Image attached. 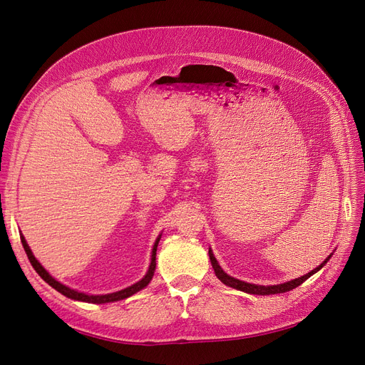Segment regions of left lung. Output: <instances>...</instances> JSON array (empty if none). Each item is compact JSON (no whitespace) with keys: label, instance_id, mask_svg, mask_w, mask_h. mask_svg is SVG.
Masks as SVG:
<instances>
[{"label":"left lung","instance_id":"1","mask_svg":"<svg viewBox=\"0 0 365 365\" xmlns=\"http://www.w3.org/2000/svg\"><path fill=\"white\" fill-rule=\"evenodd\" d=\"M209 257H210V262H212V267L215 270V274L217 276V279L227 284V287H231L234 289H239V291H243V292H247V294H255V295H272V294H282V292H288V291H292L294 288L299 287L301 283L306 282L310 276H313L314 273H318L321 268L329 261L331 255L319 265L316 267L314 270H312L310 273L301 276L298 279H294V280H289V282H284V283H280V284H270V287H262V284H253V283H247V282H243V280H239V279H234L231 276H228L224 270H222L220 265L217 264L213 252L209 250Z\"/></svg>","mask_w":365,"mask_h":365}]
</instances>
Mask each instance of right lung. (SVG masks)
<instances>
[{"label": "right lung", "instance_id": "obj_1", "mask_svg": "<svg viewBox=\"0 0 365 365\" xmlns=\"http://www.w3.org/2000/svg\"><path fill=\"white\" fill-rule=\"evenodd\" d=\"M160 240H161V235L158 237L155 245H153L149 270H148V273L145 274L143 279L138 280V282L134 283V284H131V287L125 288V289H122V291H118V292H113V294H106V295H88V294H85V292L74 291V289L66 287V284H62V283H59L58 280H55L49 273H47V272L44 270V267L36 259V257L33 255V252H31V249H29V246H28V243H26V240H25V237L21 235L22 246H24V249H25V252H26V257H28L31 265L34 267V270L38 273V276H40L46 283H49L53 289H56L58 292H61L62 295H66V297H68V298H71V299L85 301V303H95V304L113 303V301H119V299H123V298H128V297H131L133 294H135V292L141 291L143 288H146L148 284H149V282L152 280L153 273H155V268H156V247H158V243H160Z\"/></svg>", "mask_w": 365, "mask_h": 365}]
</instances>
